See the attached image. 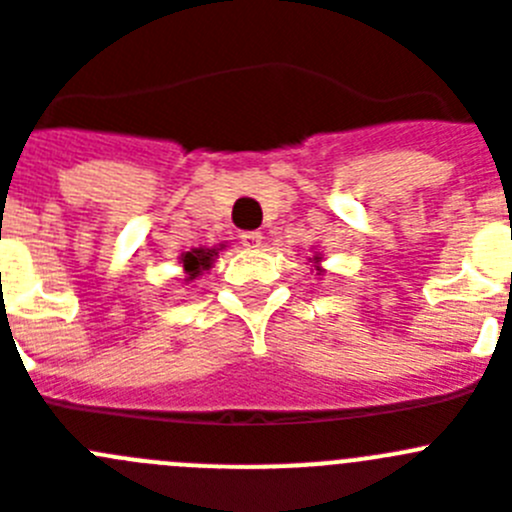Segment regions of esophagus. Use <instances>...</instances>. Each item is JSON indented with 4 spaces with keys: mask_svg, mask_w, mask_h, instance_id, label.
Returning a JSON list of instances; mask_svg holds the SVG:
<instances>
[{
    "mask_svg": "<svg viewBox=\"0 0 512 512\" xmlns=\"http://www.w3.org/2000/svg\"><path fill=\"white\" fill-rule=\"evenodd\" d=\"M242 245L247 250H257L262 245V232H242Z\"/></svg>",
    "mask_w": 512,
    "mask_h": 512,
    "instance_id": "esophagus-1",
    "label": "esophagus"
}]
</instances>
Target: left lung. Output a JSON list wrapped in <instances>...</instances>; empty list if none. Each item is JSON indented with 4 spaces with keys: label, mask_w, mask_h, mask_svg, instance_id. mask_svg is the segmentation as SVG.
<instances>
[{
    "label": "left lung",
    "mask_w": 512,
    "mask_h": 512,
    "mask_svg": "<svg viewBox=\"0 0 512 512\" xmlns=\"http://www.w3.org/2000/svg\"><path fill=\"white\" fill-rule=\"evenodd\" d=\"M308 260H311V262H321V257L316 255V257H308Z\"/></svg>",
    "instance_id": "left-lung-1"
}]
</instances>
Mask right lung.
<instances>
[{
  "instance_id": "1",
  "label": "right lung",
  "mask_w": 512,
  "mask_h": 512,
  "mask_svg": "<svg viewBox=\"0 0 512 512\" xmlns=\"http://www.w3.org/2000/svg\"><path fill=\"white\" fill-rule=\"evenodd\" d=\"M219 250L222 247H193L191 252H183L181 265L183 273H186V280H196L204 270H209L216 257H219Z\"/></svg>"
}]
</instances>
